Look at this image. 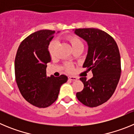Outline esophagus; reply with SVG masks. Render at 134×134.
<instances>
[{
	"instance_id": "esophagus-1",
	"label": "esophagus",
	"mask_w": 134,
	"mask_h": 134,
	"mask_svg": "<svg viewBox=\"0 0 134 134\" xmlns=\"http://www.w3.org/2000/svg\"><path fill=\"white\" fill-rule=\"evenodd\" d=\"M68 79L70 80H72V81H74V80H76L78 79L76 77H75V76H68Z\"/></svg>"
}]
</instances>
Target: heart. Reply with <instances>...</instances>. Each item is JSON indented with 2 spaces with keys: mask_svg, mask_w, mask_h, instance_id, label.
Wrapping results in <instances>:
<instances>
[{
  "mask_svg": "<svg viewBox=\"0 0 134 134\" xmlns=\"http://www.w3.org/2000/svg\"><path fill=\"white\" fill-rule=\"evenodd\" d=\"M68 40L70 43L71 46L72 48L73 49H76L77 48H83V43L82 41H81L79 37L77 36H74V35H70V36L68 37ZM58 46V41L55 40H53L52 41H50V43H49L48 46V50H49V54L52 56L54 55L55 52V49ZM65 69L68 72H72L74 70V65L71 63H66L64 65Z\"/></svg>",
  "mask_w": 134,
  "mask_h": 134,
  "instance_id": "1",
  "label": "heart"
}]
</instances>
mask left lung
Returning a JSON list of instances; mask_svg holds the SVG:
<instances>
[{
	"instance_id": "obj_1",
	"label": "left lung",
	"mask_w": 134,
	"mask_h": 134,
	"mask_svg": "<svg viewBox=\"0 0 134 134\" xmlns=\"http://www.w3.org/2000/svg\"><path fill=\"white\" fill-rule=\"evenodd\" d=\"M74 33L87 42L88 54L83 68L93 74L88 80L80 78L84 88L76 93V97L87 107H97L111 98L119 82L121 72L119 48L114 39L100 29H76Z\"/></svg>"
}]
</instances>
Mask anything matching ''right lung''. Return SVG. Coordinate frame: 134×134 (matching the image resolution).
<instances>
[{
    "mask_svg": "<svg viewBox=\"0 0 134 134\" xmlns=\"http://www.w3.org/2000/svg\"><path fill=\"white\" fill-rule=\"evenodd\" d=\"M55 31L40 30L27 37L20 44L15 60L16 84L27 102L39 108H46L55 102L60 86L68 77L47 76V64L50 62L48 50Z\"/></svg>",
    "mask_w": 134,
    "mask_h": 134,
    "instance_id": "obj_1",
    "label": "right lung"
}]
</instances>
